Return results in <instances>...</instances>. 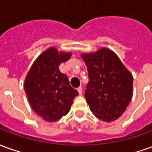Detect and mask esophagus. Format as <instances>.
Wrapping results in <instances>:
<instances>
[{"label":"esophagus","mask_w":152,"mask_h":152,"mask_svg":"<svg viewBox=\"0 0 152 152\" xmlns=\"http://www.w3.org/2000/svg\"><path fill=\"white\" fill-rule=\"evenodd\" d=\"M82 90H83V89H82V86H80L77 88V91H78V92H79L80 94H82Z\"/></svg>","instance_id":"34e87169"}]
</instances>
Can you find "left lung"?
<instances>
[{"label":"left lung","mask_w":152,"mask_h":152,"mask_svg":"<svg viewBox=\"0 0 152 152\" xmlns=\"http://www.w3.org/2000/svg\"><path fill=\"white\" fill-rule=\"evenodd\" d=\"M89 82L85 98L95 117L111 122L124 113L132 96L133 78L116 54L107 48L81 55Z\"/></svg>","instance_id":"left-lung-1"}]
</instances>
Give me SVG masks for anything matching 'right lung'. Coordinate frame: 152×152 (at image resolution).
<instances>
[{"label": "right lung", "instance_id": "obj_1", "mask_svg": "<svg viewBox=\"0 0 152 152\" xmlns=\"http://www.w3.org/2000/svg\"><path fill=\"white\" fill-rule=\"evenodd\" d=\"M70 53L50 48L34 62L24 80V91L33 110L48 122H56L68 113L78 91L59 70Z\"/></svg>", "mask_w": 152, "mask_h": 152}]
</instances>
